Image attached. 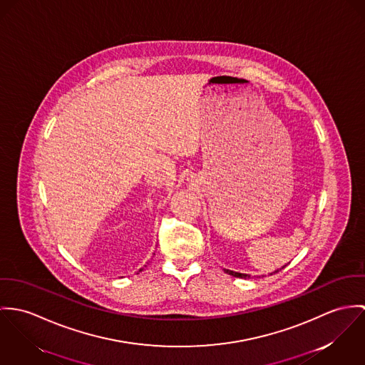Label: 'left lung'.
Returning a JSON list of instances; mask_svg holds the SVG:
<instances>
[{
    "mask_svg": "<svg viewBox=\"0 0 365 365\" xmlns=\"http://www.w3.org/2000/svg\"><path fill=\"white\" fill-rule=\"evenodd\" d=\"M284 267H285V266H283L282 269H284ZM282 269H280V270H282ZM280 270H276V272L270 273V276H272V274H276V273H279ZM224 272H225L227 274H230V276H234V277H240V279H249V277H250L249 274H243V273H237V272H232V270H228V269H225Z\"/></svg>",
    "mask_w": 365,
    "mask_h": 365,
    "instance_id": "8db88e82",
    "label": "left lung"
}]
</instances>
